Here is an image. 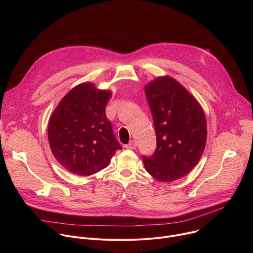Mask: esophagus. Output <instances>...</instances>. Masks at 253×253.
I'll use <instances>...</instances> for the list:
<instances>
[{
	"label": "esophagus",
	"instance_id": "1",
	"mask_svg": "<svg viewBox=\"0 0 253 253\" xmlns=\"http://www.w3.org/2000/svg\"><path fill=\"white\" fill-rule=\"evenodd\" d=\"M127 149H136L137 148V143L135 140H131L129 142V144H127V145L125 146Z\"/></svg>",
	"mask_w": 253,
	"mask_h": 253
}]
</instances>
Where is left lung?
Listing matches in <instances>:
<instances>
[{"label": "left lung", "mask_w": 253, "mask_h": 253, "mask_svg": "<svg viewBox=\"0 0 253 253\" xmlns=\"http://www.w3.org/2000/svg\"><path fill=\"white\" fill-rule=\"evenodd\" d=\"M144 91L157 139L154 154L143 157L144 166L158 181L172 182L191 172L203 154L205 114L197 99L170 76L156 77Z\"/></svg>", "instance_id": "left-lung-1"}]
</instances>
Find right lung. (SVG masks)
<instances>
[{"mask_svg": "<svg viewBox=\"0 0 253 253\" xmlns=\"http://www.w3.org/2000/svg\"><path fill=\"white\" fill-rule=\"evenodd\" d=\"M111 96V90L84 82L72 88L51 114L49 145L56 160L69 172L95 174L109 165L122 148L105 113Z\"/></svg>", "mask_w": 253, "mask_h": 253, "instance_id": "add662e5", "label": "right lung"}]
</instances>
